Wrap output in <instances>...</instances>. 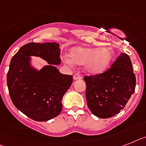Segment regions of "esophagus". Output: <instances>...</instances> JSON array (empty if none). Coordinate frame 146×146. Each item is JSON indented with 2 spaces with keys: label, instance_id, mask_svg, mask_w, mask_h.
Instances as JSON below:
<instances>
[{
  "label": "esophagus",
  "instance_id": "esophagus-1",
  "mask_svg": "<svg viewBox=\"0 0 146 146\" xmlns=\"http://www.w3.org/2000/svg\"><path fill=\"white\" fill-rule=\"evenodd\" d=\"M73 78H74V80H81L82 76L79 74H75Z\"/></svg>",
  "mask_w": 146,
  "mask_h": 146
}]
</instances>
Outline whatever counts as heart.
Segmentation results:
<instances>
[{
    "label": "heart",
    "instance_id": "b5f03b06",
    "mask_svg": "<svg viewBox=\"0 0 146 146\" xmlns=\"http://www.w3.org/2000/svg\"><path fill=\"white\" fill-rule=\"evenodd\" d=\"M69 56L65 57L64 61L68 65L72 62L78 65H84L85 69L90 74H98L105 72L111 64L113 53L107 47L100 48L75 47L71 49Z\"/></svg>",
    "mask_w": 146,
    "mask_h": 146
}]
</instances>
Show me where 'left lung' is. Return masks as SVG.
Returning <instances> with one entry per match:
<instances>
[{
	"instance_id": "8db88e82",
	"label": "left lung",
	"mask_w": 146,
	"mask_h": 146,
	"mask_svg": "<svg viewBox=\"0 0 146 146\" xmlns=\"http://www.w3.org/2000/svg\"><path fill=\"white\" fill-rule=\"evenodd\" d=\"M87 105L93 115L107 119L119 113L133 94L136 77L129 56L121 53L102 74L85 76Z\"/></svg>"
}]
</instances>
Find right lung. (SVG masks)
<instances>
[{"instance_id":"obj_1","label":"right lung","mask_w":146,"mask_h":146,"mask_svg":"<svg viewBox=\"0 0 146 146\" xmlns=\"http://www.w3.org/2000/svg\"><path fill=\"white\" fill-rule=\"evenodd\" d=\"M60 44L31 42L23 45L11 60L7 75L10 98L15 108L35 121L56 117L62 99L72 85V75L61 74L54 65L61 62ZM31 56H39L49 65L38 71L30 66Z\"/></svg>"}]
</instances>
